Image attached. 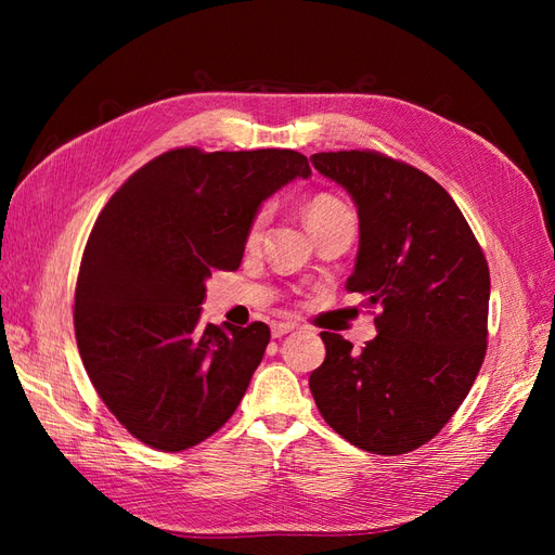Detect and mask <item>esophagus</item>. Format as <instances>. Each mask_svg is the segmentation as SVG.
<instances>
[{"label": "esophagus", "instance_id": "esophagus-1", "mask_svg": "<svg viewBox=\"0 0 555 555\" xmlns=\"http://www.w3.org/2000/svg\"><path fill=\"white\" fill-rule=\"evenodd\" d=\"M296 328H298V324H294V322H278L271 326V333H273V338H282V335H287Z\"/></svg>", "mask_w": 555, "mask_h": 555}]
</instances>
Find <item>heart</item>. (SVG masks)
Listing matches in <instances>:
<instances>
[{
    "label": "heart",
    "instance_id": "heart-1",
    "mask_svg": "<svg viewBox=\"0 0 555 555\" xmlns=\"http://www.w3.org/2000/svg\"><path fill=\"white\" fill-rule=\"evenodd\" d=\"M340 215H349V210L340 204L338 198L333 196H326V194H319L314 196L308 208H306V220H308V227H317L322 222H328L333 220V217H340ZM268 220V208H261L255 217H251L249 222V229H247V243L255 245L259 238H261V231H263V224Z\"/></svg>",
    "mask_w": 555,
    "mask_h": 555
}]
</instances>
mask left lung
<instances>
[{
	"label": "left lung",
	"instance_id": "1",
	"mask_svg": "<svg viewBox=\"0 0 555 555\" xmlns=\"http://www.w3.org/2000/svg\"><path fill=\"white\" fill-rule=\"evenodd\" d=\"M314 169L359 212L347 292L375 306L377 335L354 351L322 333L310 391L354 447L398 456L426 444L459 410L486 354L489 263L453 198L424 171L367 150L317 153Z\"/></svg>",
	"mask_w": 555,
	"mask_h": 555
}]
</instances>
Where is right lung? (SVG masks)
Here are the masks:
<instances>
[{
    "label": "right lung",
    "mask_w": 555,
    "mask_h": 555,
    "mask_svg": "<svg viewBox=\"0 0 555 555\" xmlns=\"http://www.w3.org/2000/svg\"><path fill=\"white\" fill-rule=\"evenodd\" d=\"M310 176L296 150L178 147L96 217L76 284V343L96 393L137 440L182 451L236 412L271 328L201 324L206 280L236 271L263 201Z\"/></svg>",
    "instance_id": "1"
}]
</instances>
